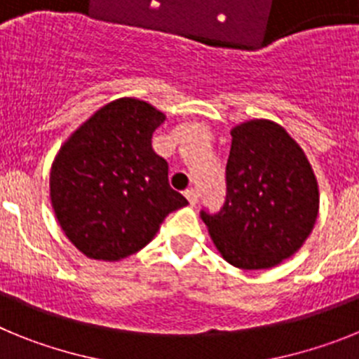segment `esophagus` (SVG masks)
I'll list each match as a JSON object with an SVG mask.
<instances>
[{"instance_id": "1", "label": "esophagus", "mask_w": 359, "mask_h": 359, "mask_svg": "<svg viewBox=\"0 0 359 359\" xmlns=\"http://www.w3.org/2000/svg\"><path fill=\"white\" fill-rule=\"evenodd\" d=\"M185 198L189 199V203L190 205H192V207H194L196 203H198V199H199V194H198V190H194V189H190V190H187L185 192Z\"/></svg>"}]
</instances>
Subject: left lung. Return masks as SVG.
I'll use <instances>...</instances> for the list:
<instances>
[{"instance_id": "1", "label": "left lung", "mask_w": 359, "mask_h": 359, "mask_svg": "<svg viewBox=\"0 0 359 359\" xmlns=\"http://www.w3.org/2000/svg\"><path fill=\"white\" fill-rule=\"evenodd\" d=\"M226 201L203 223L228 264L269 269L302 248L318 217V182L302 147L273 120L230 131Z\"/></svg>"}]
</instances>
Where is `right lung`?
I'll return each instance as SVG.
<instances>
[{
  "label": "right lung",
  "instance_id": "1",
  "mask_svg": "<svg viewBox=\"0 0 359 359\" xmlns=\"http://www.w3.org/2000/svg\"><path fill=\"white\" fill-rule=\"evenodd\" d=\"M167 116L145 100L116 98L61 145L50 201L69 243L95 261H122L147 246L170 212L189 205L169 185V163L152 149Z\"/></svg>",
  "mask_w": 359,
  "mask_h": 359
}]
</instances>
